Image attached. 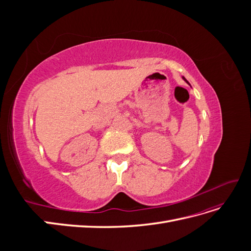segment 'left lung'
<instances>
[{
    "mask_svg": "<svg viewBox=\"0 0 251 251\" xmlns=\"http://www.w3.org/2000/svg\"><path fill=\"white\" fill-rule=\"evenodd\" d=\"M182 78H183V79H184V80H185V81H186V82H187V83H188V85H189V82H188V81H187V80H186V79H185V77H182Z\"/></svg>",
    "mask_w": 251,
    "mask_h": 251,
    "instance_id": "left-lung-1",
    "label": "left lung"
}]
</instances>
